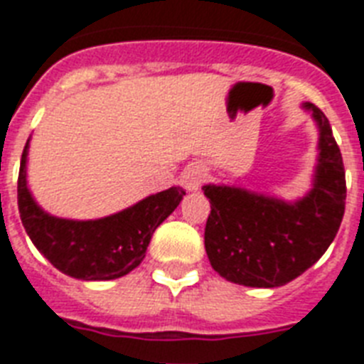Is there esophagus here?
I'll list each match as a JSON object with an SVG mask.
<instances>
[{
    "label": "esophagus",
    "instance_id": "obj_1",
    "mask_svg": "<svg viewBox=\"0 0 364 364\" xmlns=\"http://www.w3.org/2000/svg\"><path fill=\"white\" fill-rule=\"evenodd\" d=\"M183 187L187 188L188 192H194L200 188L203 181H205V172H203L202 166H188L185 172H183Z\"/></svg>",
    "mask_w": 364,
    "mask_h": 364
}]
</instances>
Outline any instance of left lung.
<instances>
[{
  "label": "left lung",
  "mask_w": 364,
  "mask_h": 364,
  "mask_svg": "<svg viewBox=\"0 0 364 364\" xmlns=\"http://www.w3.org/2000/svg\"><path fill=\"white\" fill-rule=\"evenodd\" d=\"M318 127L312 188L294 202L233 185H203L211 215L205 252L211 267L233 284L277 288L303 274L323 256L341 228L346 173L326 114L303 102Z\"/></svg>",
  "instance_id": "obj_1"
}]
</instances>
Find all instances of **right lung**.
I'll list each match as a JSON object with an SVG mask.
<instances>
[{"mask_svg":"<svg viewBox=\"0 0 364 364\" xmlns=\"http://www.w3.org/2000/svg\"><path fill=\"white\" fill-rule=\"evenodd\" d=\"M29 140L18 173V211L37 250L61 273L80 280H114L131 273L146 258L151 235L185 196L170 187L131 208L95 220H73L44 211L28 187Z\"/></svg>","mask_w":364,"mask_h":364,"instance_id":"obj_1","label":"right lung"}]
</instances>
